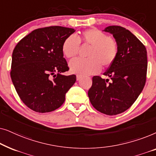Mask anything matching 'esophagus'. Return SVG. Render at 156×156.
Here are the masks:
<instances>
[{
  "label": "esophagus",
  "mask_w": 156,
  "mask_h": 156,
  "mask_svg": "<svg viewBox=\"0 0 156 156\" xmlns=\"http://www.w3.org/2000/svg\"><path fill=\"white\" fill-rule=\"evenodd\" d=\"M82 76H81V75H78V74H77V75H76V80H80V79L81 78H82Z\"/></svg>",
  "instance_id": "esophagus-1"
}]
</instances>
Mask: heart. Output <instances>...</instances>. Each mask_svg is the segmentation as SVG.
Wrapping results in <instances>:
<instances>
[{"label": "heart", "mask_w": 156, "mask_h": 156, "mask_svg": "<svg viewBox=\"0 0 156 156\" xmlns=\"http://www.w3.org/2000/svg\"><path fill=\"white\" fill-rule=\"evenodd\" d=\"M90 45L87 59H76L70 62L69 68L72 73L85 76L97 74L101 71V65L108 67L116 60L118 55V43L114 38L97 28L82 31L78 39L69 35L64 40L62 51L68 59L76 56L80 44Z\"/></svg>", "instance_id": "heart-1"}]
</instances>
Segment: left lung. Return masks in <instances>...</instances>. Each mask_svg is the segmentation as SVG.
I'll list each match as a JSON object with an SVG mask.
<instances>
[{"instance_id": "8db88e82", "label": "left lung", "mask_w": 156, "mask_h": 156, "mask_svg": "<svg viewBox=\"0 0 156 156\" xmlns=\"http://www.w3.org/2000/svg\"><path fill=\"white\" fill-rule=\"evenodd\" d=\"M118 43V55L104 73L111 81L99 76L92 78L88 91L91 104L97 111L113 116L124 112L132 106L144 89L146 81V47L129 30L118 25L106 27Z\"/></svg>"}]
</instances>
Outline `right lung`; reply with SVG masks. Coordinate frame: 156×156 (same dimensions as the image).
<instances>
[{
	"label": "right lung",
	"instance_id": "obj_1",
	"mask_svg": "<svg viewBox=\"0 0 156 156\" xmlns=\"http://www.w3.org/2000/svg\"><path fill=\"white\" fill-rule=\"evenodd\" d=\"M75 30L50 26L36 29L20 40L12 55L10 77L19 97L39 113L62 105L76 75H62L69 67L62 51V43Z\"/></svg>",
	"mask_w": 156,
	"mask_h": 156
}]
</instances>
